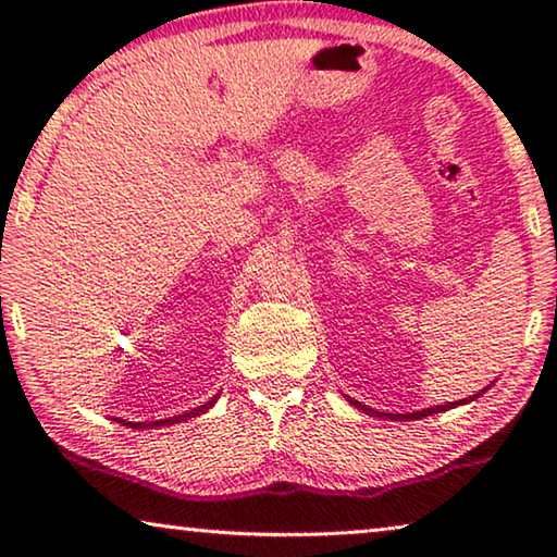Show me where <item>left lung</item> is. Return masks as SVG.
I'll return each instance as SVG.
<instances>
[{
	"mask_svg": "<svg viewBox=\"0 0 557 557\" xmlns=\"http://www.w3.org/2000/svg\"><path fill=\"white\" fill-rule=\"evenodd\" d=\"M486 391V388H484ZM482 391V393H484ZM482 393H476V395H471L469 400H474V398H479V395ZM469 400H461V403H469ZM354 403V400H351ZM461 403H447V405H435V408H428V410H420V412H408V414H391L388 412V418H393V420H420V418H428V414H435V412H442V410H447V408H455V405H461ZM356 408H361V410H366V412H373V414H381V412H375V410H371V408H363L361 403H354ZM385 414V412H383Z\"/></svg>",
	"mask_w": 557,
	"mask_h": 557,
	"instance_id": "left-lung-1",
	"label": "left lung"
}]
</instances>
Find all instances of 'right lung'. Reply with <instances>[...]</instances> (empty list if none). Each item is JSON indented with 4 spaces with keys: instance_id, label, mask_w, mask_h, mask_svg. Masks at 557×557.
<instances>
[{
    "instance_id": "obj_1",
    "label": "right lung",
    "mask_w": 557,
    "mask_h": 557,
    "mask_svg": "<svg viewBox=\"0 0 557 557\" xmlns=\"http://www.w3.org/2000/svg\"><path fill=\"white\" fill-rule=\"evenodd\" d=\"M213 405V400L211 403H206V405H201V408H194V410H188V412H184V414H176V418H169V420H157L154 422V428L157 425H174V422H182V420H186V418H196V414H201V412H206ZM127 425V422H125ZM129 428H152V425H145V422H137V425H132L129 422Z\"/></svg>"
}]
</instances>
